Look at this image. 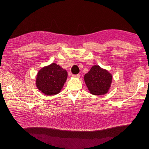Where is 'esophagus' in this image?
Returning a JSON list of instances; mask_svg holds the SVG:
<instances>
[{"mask_svg":"<svg viewBox=\"0 0 149 149\" xmlns=\"http://www.w3.org/2000/svg\"><path fill=\"white\" fill-rule=\"evenodd\" d=\"M72 77H75V78H79V77H80V75H79V74L73 75Z\"/></svg>","mask_w":149,"mask_h":149,"instance_id":"34e87169","label":"esophagus"}]
</instances>
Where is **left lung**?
I'll return each instance as SVG.
<instances>
[{
	"instance_id": "obj_1",
	"label": "left lung",
	"mask_w": 149,
	"mask_h": 149,
	"mask_svg": "<svg viewBox=\"0 0 149 149\" xmlns=\"http://www.w3.org/2000/svg\"><path fill=\"white\" fill-rule=\"evenodd\" d=\"M84 81L90 93L101 95L108 91L112 82V75L99 66L95 65L84 75Z\"/></svg>"
}]
</instances>
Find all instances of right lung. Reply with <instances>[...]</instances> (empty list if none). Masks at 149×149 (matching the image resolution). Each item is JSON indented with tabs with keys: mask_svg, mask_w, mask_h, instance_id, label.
<instances>
[{
	"mask_svg": "<svg viewBox=\"0 0 149 149\" xmlns=\"http://www.w3.org/2000/svg\"><path fill=\"white\" fill-rule=\"evenodd\" d=\"M67 72L55 63L42 68L36 77L38 89L46 95H54L60 92L67 79Z\"/></svg>",
	"mask_w": 149,
	"mask_h": 149,
	"instance_id": "1",
	"label": "right lung"
}]
</instances>
